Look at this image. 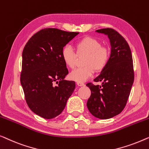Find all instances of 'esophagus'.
<instances>
[{
	"label": "esophagus",
	"mask_w": 149,
	"mask_h": 149,
	"mask_svg": "<svg viewBox=\"0 0 149 149\" xmlns=\"http://www.w3.org/2000/svg\"><path fill=\"white\" fill-rule=\"evenodd\" d=\"M77 86H84V83H83V82H77Z\"/></svg>",
	"instance_id": "1"
}]
</instances>
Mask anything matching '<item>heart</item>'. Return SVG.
I'll list each match as a JSON object with an SVG mask.
<instances>
[{"mask_svg": "<svg viewBox=\"0 0 149 149\" xmlns=\"http://www.w3.org/2000/svg\"><path fill=\"white\" fill-rule=\"evenodd\" d=\"M76 52L70 46L67 45L62 50V58L65 64L70 68H74L76 64L77 55H86L84 59V67L75 69L71 72L70 78L77 82H84L91 77L95 70L100 72L107 64L109 51L101 46L98 40L92 37L83 38L75 43Z\"/></svg>", "mask_w": 149, "mask_h": 149, "instance_id": "1", "label": "heart"}]
</instances>
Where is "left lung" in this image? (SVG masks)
<instances>
[{
	"label": "left lung",
	"mask_w": 149,
	"mask_h": 149,
	"mask_svg": "<svg viewBox=\"0 0 149 149\" xmlns=\"http://www.w3.org/2000/svg\"><path fill=\"white\" fill-rule=\"evenodd\" d=\"M96 32L107 36L111 48L107 64L94 79L102 85L86 84L91 91L86 104L93 116L107 119L120 113L127 103L134 79L133 60L128 44L117 31L104 28Z\"/></svg>",
	"instance_id": "8db88e82"
}]
</instances>
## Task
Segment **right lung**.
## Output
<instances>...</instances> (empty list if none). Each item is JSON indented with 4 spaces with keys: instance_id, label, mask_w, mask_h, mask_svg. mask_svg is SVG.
<instances>
[{
    "instance_id": "obj_1",
    "label": "right lung",
    "mask_w": 149,
    "mask_h": 149,
    "mask_svg": "<svg viewBox=\"0 0 149 149\" xmlns=\"http://www.w3.org/2000/svg\"><path fill=\"white\" fill-rule=\"evenodd\" d=\"M79 32L45 28L36 33L22 53L21 84L29 108L38 116L52 119L61 113L75 88L65 80L68 70L62 50ZM58 84L54 86V83Z\"/></svg>"
}]
</instances>
